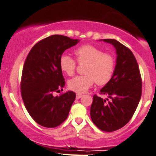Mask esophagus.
<instances>
[{"mask_svg": "<svg viewBox=\"0 0 156 156\" xmlns=\"http://www.w3.org/2000/svg\"><path fill=\"white\" fill-rule=\"evenodd\" d=\"M82 94H76V99H77V100H79V99L82 98Z\"/></svg>", "mask_w": 156, "mask_h": 156, "instance_id": "34e87169", "label": "esophagus"}]
</instances>
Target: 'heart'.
<instances>
[{
  "instance_id": "obj_1",
  "label": "heart",
  "mask_w": 156,
  "mask_h": 156,
  "mask_svg": "<svg viewBox=\"0 0 156 156\" xmlns=\"http://www.w3.org/2000/svg\"><path fill=\"white\" fill-rule=\"evenodd\" d=\"M74 54L79 64H87L84 71L86 74L74 76L69 81L71 90L82 94L87 92L94 82L98 85H105L110 82L115 69V60L112 54L104 53L91 44L80 46ZM59 66L64 74L72 76L76 70V61L67 54H63L59 58Z\"/></svg>"
}]
</instances>
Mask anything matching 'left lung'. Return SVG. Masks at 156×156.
<instances>
[{
  "label": "left lung",
  "instance_id": "8db88e82",
  "mask_svg": "<svg viewBox=\"0 0 156 156\" xmlns=\"http://www.w3.org/2000/svg\"><path fill=\"white\" fill-rule=\"evenodd\" d=\"M103 41L116 48L117 64L112 80L100 93L108 96L110 100L94 94L90 115L99 129L112 132L125 126L132 118L142 94V79L136 58L130 48L115 39Z\"/></svg>",
  "mask_w": 156,
  "mask_h": 156
}]
</instances>
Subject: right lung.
Returning <instances> with one entry per match:
<instances>
[{
	"label": "right lung",
	"mask_w": 156,
	"mask_h": 156,
	"mask_svg": "<svg viewBox=\"0 0 156 156\" xmlns=\"http://www.w3.org/2000/svg\"><path fill=\"white\" fill-rule=\"evenodd\" d=\"M78 39L52 35L37 42L29 51L22 71L21 97L31 117L38 124L56 127L67 118L76 98L74 92L54 97L63 90L65 80L59 66V58Z\"/></svg>",
	"instance_id": "right-lung-1"
}]
</instances>
